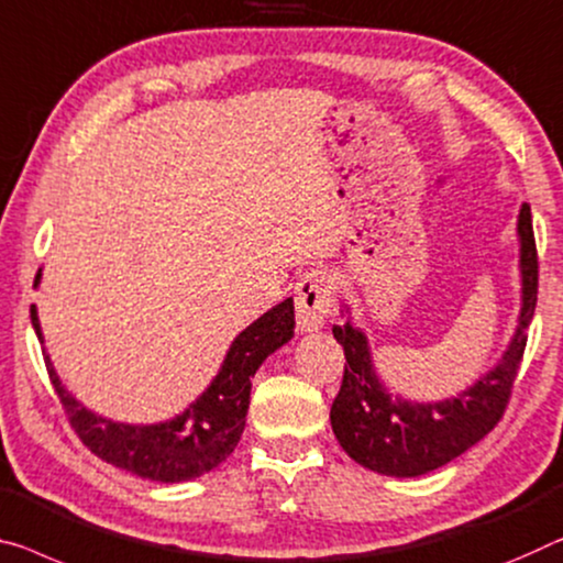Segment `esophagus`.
Returning <instances> with one entry per match:
<instances>
[{
    "instance_id": "obj_1",
    "label": "esophagus",
    "mask_w": 563,
    "mask_h": 563,
    "mask_svg": "<svg viewBox=\"0 0 563 563\" xmlns=\"http://www.w3.org/2000/svg\"><path fill=\"white\" fill-rule=\"evenodd\" d=\"M334 279L322 269H311L301 276L297 284V324L301 332H314L327 322L332 314L334 297H336Z\"/></svg>"
}]
</instances>
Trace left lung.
<instances>
[{
  "instance_id": "obj_1",
  "label": "left lung",
  "mask_w": 563,
  "mask_h": 563,
  "mask_svg": "<svg viewBox=\"0 0 563 563\" xmlns=\"http://www.w3.org/2000/svg\"><path fill=\"white\" fill-rule=\"evenodd\" d=\"M518 239L523 305L514 340L486 377L451 400L422 405L390 397L372 367L367 336L350 322L332 327L347 365L330 420L336 440L354 463L395 478H415L451 463L498 426L511 400L514 379L526 350V330L533 319L539 294V256L529 203H523L518 213Z\"/></svg>"
}]
</instances>
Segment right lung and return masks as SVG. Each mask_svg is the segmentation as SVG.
<instances>
[{"mask_svg": "<svg viewBox=\"0 0 563 563\" xmlns=\"http://www.w3.org/2000/svg\"><path fill=\"white\" fill-rule=\"evenodd\" d=\"M40 284V272L34 287ZM32 327L42 342L37 309H30ZM294 336V301L284 299L254 324H249L227 352V360L201 397L173 420L158 426H125L82 408L59 383L49 357L45 365L52 387L63 402L77 438L102 461L148 481L180 483L213 471L227 461L246 426L252 377L262 362Z\"/></svg>", "mask_w": 563, "mask_h": 563, "instance_id": "right-lung-1", "label": "right lung"}]
</instances>
